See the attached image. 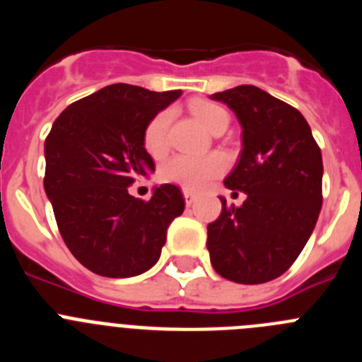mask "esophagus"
<instances>
[{"label": "esophagus", "mask_w": 362, "mask_h": 362, "mask_svg": "<svg viewBox=\"0 0 362 362\" xmlns=\"http://www.w3.org/2000/svg\"><path fill=\"white\" fill-rule=\"evenodd\" d=\"M183 196H185V203H187V206H192V204L196 203V194H192L190 190H183Z\"/></svg>", "instance_id": "34e87169"}]
</instances>
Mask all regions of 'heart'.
<instances>
[{"label": "heart", "mask_w": 362, "mask_h": 362, "mask_svg": "<svg viewBox=\"0 0 362 362\" xmlns=\"http://www.w3.org/2000/svg\"><path fill=\"white\" fill-rule=\"evenodd\" d=\"M194 116L201 121L203 127L214 132L221 123L228 121V114L219 105L210 101H197L192 105ZM170 110H161L146 124L143 134L145 150L159 158L168 148V127H170ZM226 161L221 153H204V156H190V153H177L168 161L163 163L159 168V177L166 183H174L183 187L185 190H201L212 181L214 177L225 170Z\"/></svg>", "instance_id": "heart-1"}]
</instances>
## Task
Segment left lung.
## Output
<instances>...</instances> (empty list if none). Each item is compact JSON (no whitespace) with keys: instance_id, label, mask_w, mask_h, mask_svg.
Returning <instances> with one entry per match:
<instances>
[{"instance_id":"left-lung-1","label":"left lung","mask_w":362,"mask_h":362,"mask_svg":"<svg viewBox=\"0 0 362 362\" xmlns=\"http://www.w3.org/2000/svg\"><path fill=\"white\" fill-rule=\"evenodd\" d=\"M243 127V150L225 187L245 192L241 206L221 197L206 248L225 279L259 284L288 270L312 235L322 204V158L297 108L254 85L212 95Z\"/></svg>"}]
</instances>
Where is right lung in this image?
I'll return each instance as SVG.
<instances>
[{
  "label": "right lung",
  "mask_w": 362,
  "mask_h": 362,
  "mask_svg": "<svg viewBox=\"0 0 362 362\" xmlns=\"http://www.w3.org/2000/svg\"><path fill=\"white\" fill-rule=\"evenodd\" d=\"M181 90L152 92L116 83L69 105L45 139V192L72 255L103 277L139 276L158 263L166 230L185 210L175 185L150 201L130 196L153 172L143 145L146 124Z\"/></svg>",
  "instance_id": "add662e5"
}]
</instances>
